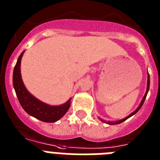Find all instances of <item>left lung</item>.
Returning a JSON list of instances; mask_svg holds the SVG:
<instances>
[{
    "label": "left lung",
    "instance_id": "8db88e82",
    "mask_svg": "<svg viewBox=\"0 0 160 160\" xmlns=\"http://www.w3.org/2000/svg\"><path fill=\"white\" fill-rule=\"evenodd\" d=\"M149 87H150V75H149V73H148V84H147V90H146V93H145V95H144V97L142 98V102H141V103H140V104H139V106H138V108H137L136 110H135V111H134V112L131 113V114H130V115H128V117H126V118H124L123 119L118 120V121H115V122H111V121H108V122H105V121H104V120L101 119L102 122H107V124H110V125H114V124H119V123H121V122H124V121H125V120H127V119H128V118H129L130 117H131V116H132V115H134V114H136V113L138 112V111H139V109H140L141 107H142V104H143L144 101H145V99H146L147 94H148V90H149Z\"/></svg>",
    "mask_w": 160,
    "mask_h": 160
}]
</instances>
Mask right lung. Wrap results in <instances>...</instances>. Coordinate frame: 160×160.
Returning a JSON list of instances; mask_svg holds the SVG:
<instances>
[{"label":"right lung","instance_id":"right-lung-1","mask_svg":"<svg viewBox=\"0 0 160 160\" xmlns=\"http://www.w3.org/2000/svg\"><path fill=\"white\" fill-rule=\"evenodd\" d=\"M23 51L20 54L14 67L12 74V83L19 102L26 113L42 122H54L60 119L67 112L70 107V100L59 106H50L42 102L26 90L21 75V60Z\"/></svg>","mask_w":160,"mask_h":160}]
</instances>
